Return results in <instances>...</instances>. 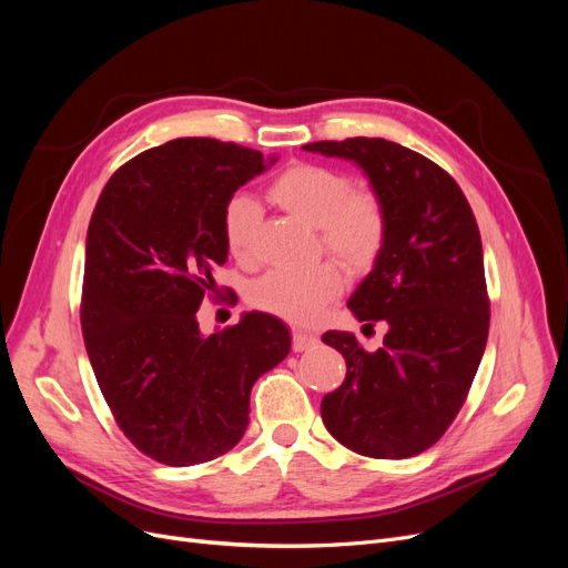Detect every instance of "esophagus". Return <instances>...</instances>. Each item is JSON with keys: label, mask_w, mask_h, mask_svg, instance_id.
I'll list each match as a JSON object with an SVG mask.
<instances>
[{"label": "esophagus", "mask_w": 568, "mask_h": 568, "mask_svg": "<svg viewBox=\"0 0 568 568\" xmlns=\"http://www.w3.org/2000/svg\"><path fill=\"white\" fill-rule=\"evenodd\" d=\"M317 336L315 334H307V332H301V329H294V351L296 353H303L307 348L317 346Z\"/></svg>", "instance_id": "34e87169"}]
</instances>
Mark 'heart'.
Returning <instances> with one entry per match:
<instances>
[{
  "label": "heart",
  "mask_w": 568,
  "mask_h": 568,
  "mask_svg": "<svg viewBox=\"0 0 568 568\" xmlns=\"http://www.w3.org/2000/svg\"><path fill=\"white\" fill-rule=\"evenodd\" d=\"M270 199L284 211L320 230L322 246L351 270L369 267L386 239V213L372 192L353 189L338 170L296 163L270 184ZM257 225V205L236 194L222 213V234L236 261H248ZM343 291V274L334 263L307 270H270L251 286V303L288 322L315 320Z\"/></svg>",
  "instance_id": "heart-1"
}]
</instances>
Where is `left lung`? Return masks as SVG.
Wrapping results in <instances>:
<instances>
[{
  "mask_svg": "<svg viewBox=\"0 0 568 568\" xmlns=\"http://www.w3.org/2000/svg\"><path fill=\"white\" fill-rule=\"evenodd\" d=\"M303 149L357 165L386 213L382 253L348 301L355 320L388 326L384 346L369 353L353 332L322 336L348 365L343 384L324 395L322 422L353 453L419 455L457 417L488 341L471 205L443 168L379 136Z\"/></svg>",
  "mask_w": 568,
  "mask_h": 568,
  "instance_id": "1",
  "label": "left lung"
}]
</instances>
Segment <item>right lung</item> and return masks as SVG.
Here are the masks:
<instances>
[{
	"label": "right lung",
	"instance_id": "1",
	"mask_svg": "<svg viewBox=\"0 0 568 568\" xmlns=\"http://www.w3.org/2000/svg\"><path fill=\"white\" fill-rule=\"evenodd\" d=\"M277 156L182 136L125 163L101 192L84 244L82 336L97 384L144 455L192 467L232 450L251 388L291 351L286 324L244 313L201 334L196 313L227 263L222 213Z\"/></svg>",
	"mask_w": 568,
	"mask_h": 568
}]
</instances>
